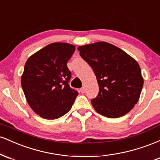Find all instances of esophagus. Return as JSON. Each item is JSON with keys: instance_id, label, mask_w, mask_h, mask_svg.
<instances>
[{"instance_id": "34e87169", "label": "esophagus", "mask_w": 160, "mask_h": 160, "mask_svg": "<svg viewBox=\"0 0 160 160\" xmlns=\"http://www.w3.org/2000/svg\"><path fill=\"white\" fill-rule=\"evenodd\" d=\"M80 93H82V94H83V93L85 92V88H84V87H82L81 89H80Z\"/></svg>"}]
</instances>
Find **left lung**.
<instances>
[{
    "label": "left lung",
    "mask_w": 160,
    "mask_h": 160,
    "mask_svg": "<svg viewBox=\"0 0 160 160\" xmlns=\"http://www.w3.org/2000/svg\"><path fill=\"white\" fill-rule=\"evenodd\" d=\"M80 56L96 76L99 92L92 99L94 109L104 117L118 118L138 102L144 80L138 63L123 50L106 42L80 46Z\"/></svg>",
    "instance_id": "left-lung-1"
}]
</instances>
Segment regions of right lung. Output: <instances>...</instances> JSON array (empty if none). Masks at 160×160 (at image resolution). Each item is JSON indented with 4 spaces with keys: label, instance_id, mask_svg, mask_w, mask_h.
I'll list each match as a JSON object with an SVG mask.
<instances>
[{
    "label": "right lung",
    "instance_id": "right-lung-1",
    "mask_svg": "<svg viewBox=\"0 0 160 160\" xmlns=\"http://www.w3.org/2000/svg\"><path fill=\"white\" fill-rule=\"evenodd\" d=\"M75 47L67 43H53L28 58L21 84L30 107L37 114L55 120L67 113L78 95L70 87L71 73L67 63Z\"/></svg>",
    "mask_w": 160,
    "mask_h": 160
}]
</instances>
